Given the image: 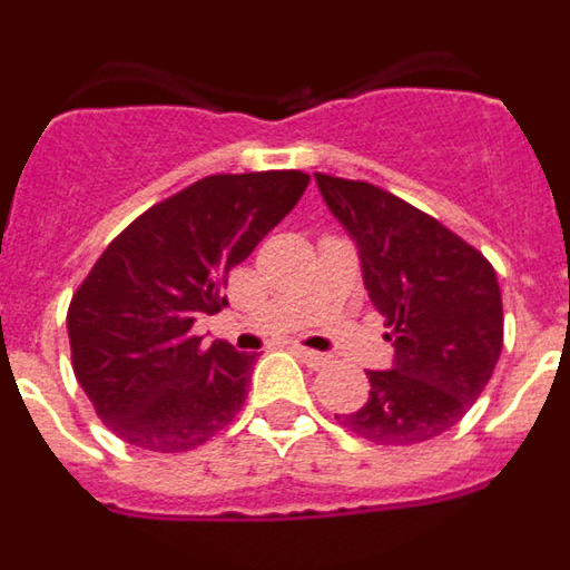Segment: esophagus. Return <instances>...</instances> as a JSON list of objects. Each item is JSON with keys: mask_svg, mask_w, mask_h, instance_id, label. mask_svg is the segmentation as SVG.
Returning <instances> with one entry per match:
<instances>
[{"mask_svg": "<svg viewBox=\"0 0 570 570\" xmlns=\"http://www.w3.org/2000/svg\"><path fill=\"white\" fill-rule=\"evenodd\" d=\"M294 354L299 356L302 362H308V365H322V362L328 360L325 354H320V351H311V347H302V345H294Z\"/></svg>", "mask_w": 570, "mask_h": 570, "instance_id": "obj_1", "label": "esophagus"}]
</instances>
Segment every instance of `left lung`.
<instances>
[{
	"mask_svg": "<svg viewBox=\"0 0 570 570\" xmlns=\"http://www.w3.org/2000/svg\"><path fill=\"white\" fill-rule=\"evenodd\" d=\"M322 199L360 248L362 279L394 342V367L367 371V400L342 428L376 445H416L480 400L502 351L491 262L462 236L371 183L316 174Z\"/></svg>",
	"mask_w": 570,
	"mask_h": 570,
	"instance_id": "obj_1",
	"label": "left lung"
}]
</instances>
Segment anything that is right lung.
Instances as JSON below:
<instances>
[{"mask_svg":"<svg viewBox=\"0 0 570 570\" xmlns=\"http://www.w3.org/2000/svg\"><path fill=\"white\" fill-rule=\"evenodd\" d=\"M302 170L216 174L154 205L110 242L68 308L70 360L119 440L179 454L219 434L248 396L256 354L194 336L228 305L234 265L291 214Z\"/></svg>","mask_w":570,"mask_h":570,"instance_id":"add662e5","label":"right lung"}]
</instances>
